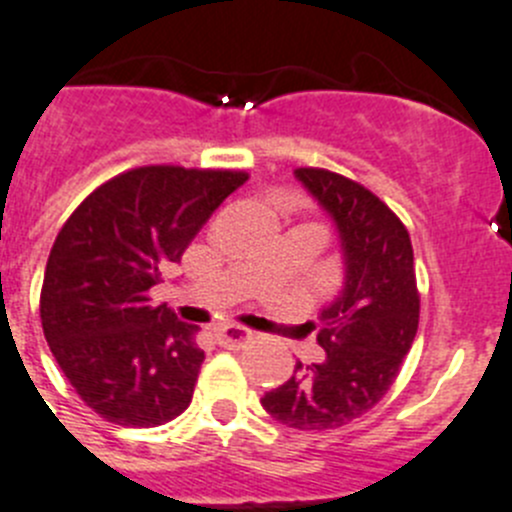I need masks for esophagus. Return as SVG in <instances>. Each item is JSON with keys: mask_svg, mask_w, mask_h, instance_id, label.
<instances>
[{"mask_svg": "<svg viewBox=\"0 0 512 512\" xmlns=\"http://www.w3.org/2000/svg\"><path fill=\"white\" fill-rule=\"evenodd\" d=\"M252 333L247 331V328H240V326H222L214 331V338H217L219 346L224 348H240L245 346L247 341H250Z\"/></svg>", "mask_w": 512, "mask_h": 512, "instance_id": "34e87169", "label": "esophagus"}]
</instances>
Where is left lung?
Here are the masks:
<instances>
[{"label": "left lung", "mask_w": 512, "mask_h": 512, "mask_svg": "<svg viewBox=\"0 0 512 512\" xmlns=\"http://www.w3.org/2000/svg\"><path fill=\"white\" fill-rule=\"evenodd\" d=\"M295 179L331 214L346 280L318 315L321 364L262 396L270 417L293 429H338L369 412L396 381L419 328V290L407 227L358 181L328 169H295Z\"/></svg>", "instance_id": "1"}]
</instances>
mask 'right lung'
Listing matches in <instances>:
<instances>
[{
    "mask_svg": "<svg viewBox=\"0 0 512 512\" xmlns=\"http://www.w3.org/2000/svg\"><path fill=\"white\" fill-rule=\"evenodd\" d=\"M245 181V171L138 166L62 224L42 280V331L80 399L108 422L159 427L191 404L199 328L148 290Z\"/></svg>",
    "mask_w": 512,
    "mask_h": 512,
    "instance_id": "add662e5",
    "label": "right lung"
}]
</instances>
